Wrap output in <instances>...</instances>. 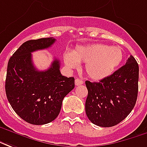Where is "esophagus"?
I'll return each instance as SVG.
<instances>
[{"label": "esophagus", "mask_w": 147, "mask_h": 147, "mask_svg": "<svg viewBox=\"0 0 147 147\" xmlns=\"http://www.w3.org/2000/svg\"><path fill=\"white\" fill-rule=\"evenodd\" d=\"M83 83H84V82H83V81H82L81 79L78 78L75 80V85H82Z\"/></svg>", "instance_id": "34e87169"}]
</instances>
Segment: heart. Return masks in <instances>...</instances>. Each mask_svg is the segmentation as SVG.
<instances>
[{
	"label": "heart",
	"mask_w": 147,
	"mask_h": 147,
	"mask_svg": "<svg viewBox=\"0 0 147 147\" xmlns=\"http://www.w3.org/2000/svg\"><path fill=\"white\" fill-rule=\"evenodd\" d=\"M123 59V52L121 47L103 43L79 46L73 52L68 51L64 55V62L69 68H78L80 62L86 63V74L95 81L112 75Z\"/></svg>",
	"instance_id": "1"
}]
</instances>
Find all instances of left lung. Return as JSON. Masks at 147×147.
Instances as JSON below:
<instances>
[{"label": "left lung", "instance_id": "1", "mask_svg": "<svg viewBox=\"0 0 147 147\" xmlns=\"http://www.w3.org/2000/svg\"><path fill=\"white\" fill-rule=\"evenodd\" d=\"M138 65L131 55L124 65L100 82H85V112L95 125L109 127L130 114L137 100Z\"/></svg>", "mask_w": 147, "mask_h": 147}]
</instances>
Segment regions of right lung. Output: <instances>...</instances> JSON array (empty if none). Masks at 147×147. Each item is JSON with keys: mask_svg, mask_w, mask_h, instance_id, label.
Instances as JSON below:
<instances>
[{"mask_svg": "<svg viewBox=\"0 0 147 147\" xmlns=\"http://www.w3.org/2000/svg\"><path fill=\"white\" fill-rule=\"evenodd\" d=\"M55 38H42L24 42L9 59L5 92L17 115L31 124L42 125L59 115L62 100L74 88V78L62 76L60 62L55 59L51 67L39 71L32 62V52L47 49Z\"/></svg>", "mask_w": 147, "mask_h": 147, "instance_id": "1", "label": "right lung"}]
</instances>
